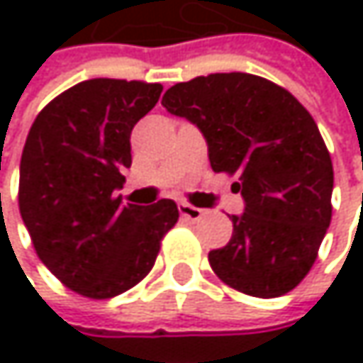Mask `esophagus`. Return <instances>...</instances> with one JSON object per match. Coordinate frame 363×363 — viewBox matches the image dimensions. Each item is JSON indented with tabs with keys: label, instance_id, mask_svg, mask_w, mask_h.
I'll list each match as a JSON object with an SVG mask.
<instances>
[{
	"label": "esophagus",
	"instance_id": "34e87169",
	"mask_svg": "<svg viewBox=\"0 0 363 363\" xmlns=\"http://www.w3.org/2000/svg\"><path fill=\"white\" fill-rule=\"evenodd\" d=\"M179 212H181V216L189 218V220H199L206 214V210L195 208V206H189V203H179Z\"/></svg>",
	"mask_w": 363,
	"mask_h": 363
}]
</instances>
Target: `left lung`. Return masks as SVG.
<instances>
[{
  "mask_svg": "<svg viewBox=\"0 0 363 363\" xmlns=\"http://www.w3.org/2000/svg\"><path fill=\"white\" fill-rule=\"evenodd\" d=\"M162 105L208 143L214 172L238 174L244 212L227 246L210 250L231 288L275 298L313 267L332 218L334 172L318 123L288 90L250 73H212L172 86Z\"/></svg>",
  "mask_w": 363,
  "mask_h": 363,
  "instance_id": "1",
  "label": "left lung"
}]
</instances>
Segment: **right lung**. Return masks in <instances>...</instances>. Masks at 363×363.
<instances>
[{"label":"right lung","instance_id":"right-lung-1","mask_svg":"<svg viewBox=\"0 0 363 363\" xmlns=\"http://www.w3.org/2000/svg\"><path fill=\"white\" fill-rule=\"evenodd\" d=\"M160 84L88 79L33 121L21 160L18 206L41 262L71 290L113 298L155 264L179 220L172 199L121 203L130 134L160 101Z\"/></svg>","mask_w":363,"mask_h":363}]
</instances>
